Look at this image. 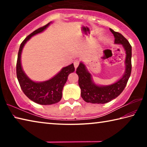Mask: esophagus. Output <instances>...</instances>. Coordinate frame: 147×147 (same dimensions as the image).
Returning <instances> with one entry per match:
<instances>
[{
  "mask_svg": "<svg viewBox=\"0 0 147 147\" xmlns=\"http://www.w3.org/2000/svg\"><path fill=\"white\" fill-rule=\"evenodd\" d=\"M79 63H80V62L78 60H75L74 61V67H75V69L78 67Z\"/></svg>",
  "mask_w": 147,
  "mask_h": 147,
  "instance_id": "esophagus-1",
  "label": "esophagus"
}]
</instances>
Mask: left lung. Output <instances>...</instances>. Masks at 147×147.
I'll list each match as a JSON object with an SVG mask.
<instances>
[{
	"instance_id": "1",
	"label": "left lung",
	"mask_w": 147,
	"mask_h": 147,
	"mask_svg": "<svg viewBox=\"0 0 147 147\" xmlns=\"http://www.w3.org/2000/svg\"><path fill=\"white\" fill-rule=\"evenodd\" d=\"M109 30L113 34L116 44H121L126 51V69L123 77L115 84L106 86H98L94 84L91 74L86 66L80 63L76 69L78 76V84L81 89V96L86 102L93 104H105L109 102L120 94L127 84L131 71V46L128 41L121 34L112 29Z\"/></svg>"
}]
</instances>
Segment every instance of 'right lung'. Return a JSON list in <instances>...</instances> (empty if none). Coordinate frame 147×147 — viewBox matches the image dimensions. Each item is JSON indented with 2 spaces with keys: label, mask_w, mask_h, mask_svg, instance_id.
Returning a JSON list of instances; mask_svg holds the SVG:
<instances>
[{
  "label": "right lung",
  "mask_w": 147,
  "mask_h": 147,
  "mask_svg": "<svg viewBox=\"0 0 147 147\" xmlns=\"http://www.w3.org/2000/svg\"><path fill=\"white\" fill-rule=\"evenodd\" d=\"M49 24L50 23L36 30L22 42L19 50L16 65L17 77L22 91L29 99L41 105H51L60 101L62 97V90L69 74L74 71V65L72 63L63 67L53 78L43 82H35L29 79L23 71L21 63V55L24 44L32 36L43 31Z\"/></svg>",
  "instance_id": "add662e5"
}]
</instances>
